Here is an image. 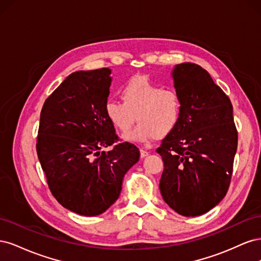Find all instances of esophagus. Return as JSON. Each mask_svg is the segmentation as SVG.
<instances>
[{
	"label": "esophagus",
	"mask_w": 261,
	"mask_h": 261,
	"mask_svg": "<svg viewBox=\"0 0 261 261\" xmlns=\"http://www.w3.org/2000/svg\"><path fill=\"white\" fill-rule=\"evenodd\" d=\"M148 154H149V152L146 151V150L140 149V158H146Z\"/></svg>",
	"instance_id": "1"
}]
</instances>
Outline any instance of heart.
Masks as SVG:
<instances>
[{
	"mask_svg": "<svg viewBox=\"0 0 261 261\" xmlns=\"http://www.w3.org/2000/svg\"><path fill=\"white\" fill-rule=\"evenodd\" d=\"M122 101L108 100L105 113L114 127L129 132L136 118L139 122L125 140L148 143L165 138L175 130L181 116V101L176 91L162 89L147 77L136 76L121 89Z\"/></svg>",
	"mask_w": 261,
	"mask_h": 261,
	"instance_id": "b5f03b06",
	"label": "heart"
}]
</instances>
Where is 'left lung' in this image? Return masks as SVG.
Returning a JSON list of instances; mask_svg holds the SVG:
<instances>
[{
  "label": "left lung",
  "mask_w": 261,
  "mask_h": 261,
  "mask_svg": "<svg viewBox=\"0 0 261 261\" xmlns=\"http://www.w3.org/2000/svg\"><path fill=\"white\" fill-rule=\"evenodd\" d=\"M171 76L181 101V116L156 149L164 163L159 187L163 200L178 215L197 217L226 195L238 130L230 99L206 69L181 63Z\"/></svg>",
  "instance_id": "left-lung-1"
}]
</instances>
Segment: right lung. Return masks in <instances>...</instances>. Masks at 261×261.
<instances>
[{
    "label": "right lung",
    "instance_id": "right-lung-1",
    "mask_svg": "<svg viewBox=\"0 0 261 261\" xmlns=\"http://www.w3.org/2000/svg\"><path fill=\"white\" fill-rule=\"evenodd\" d=\"M110 68L80 70L66 77L45 100L37 153L50 191L63 207L99 216L117 200L123 177L139 160L138 148L118 139L105 113Z\"/></svg>",
    "mask_w": 261,
    "mask_h": 261
}]
</instances>
